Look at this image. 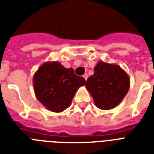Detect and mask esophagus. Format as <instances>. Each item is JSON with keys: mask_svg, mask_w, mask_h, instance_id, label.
<instances>
[{"mask_svg": "<svg viewBox=\"0 0 154 154\" xmlns=\"http://www.w3.org/2000/svg\"><path fill=\"white\" fill-rule=\"evenodd\" d=\"M83 77L85 79V81H87V79H88V75L87 74V73H85V74L83 75Z\"/></svg>", "mask_w": 154, "mask_h": 154, "instance_id": "34e87169", "label": "esophagus"}]
</instances>
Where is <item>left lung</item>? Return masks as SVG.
<instances>
[{"mask_svg": "<svg viewBox=\"0 0 154 154\" xmlns=\"http://www.w3.org/2000/svg\"><path fill=\"white\" fill-rule=\"evenodd\" d=\"M85 87L98 108L112 109L122 100L130 88V78L120 66L99 62Z\"/></svg>", "mask_w": 154, "mask_h": 154, "instance_id": "left-lung-1", "label": "left lung"}]
</instances>
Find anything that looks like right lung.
Masks as SVG:
<instances>
[{
    "label": "right lung",
    "instance_id": "obj_1",
    "mask_svg": "<svg viewBox=\"0 0 154 154\" xmlns=\"http://www.w3.org/2000/svg\"><path fill=\"white\" fill-rule=\"evenodd\" d=\"M34 91L38 100L49 111L61 112L68 108L77 89L85 85L72 68L58 62H45L33 77Z\"/></svg>",
    "mask_w": 154,
    "mask_h": 154
}]
</instances>
